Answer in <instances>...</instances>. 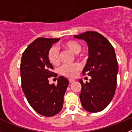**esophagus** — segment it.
Masks as SVG:
<instances>
[{"label": "esophagus", "instance_id": "obj_1", "mask_svg": "<svg viewBox=\"0 0 132 132\" xmlns=\"http://www.w3.org/2000/svg\"><path fill=\"white\" fill-rule=\"evenodd\" d=\"M74 81H75V79H69V82L70 83H71V82H74Z\"/></svg>", "mask_w": 132, "mask_h": 132}]
</instances>
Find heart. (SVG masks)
I'll use <instances>...</instances> for the list:
<instances>
[{"label": "heart", "instance_id": "heart-1", "mask_svg": "<svg viewBox=\"0 0 132 132\" xmlns=\"http://www.w3.org/2000/svg\"><path fill=\"white\" fill-rule=\"evenodd\" d=\"M62 46L67 49L75 54H78L82 50V46L79 42L75 40H69L65 42ZM49 61L53 65H57L60 63L59 52L55 47L53 46L50 49L47 54ZM80 69L79 64H65L60 68V73L67 77L73 78L77 75L78 71Z\"/></svg>", "mask_w": 132, "mask_h": 132}]
</instances>
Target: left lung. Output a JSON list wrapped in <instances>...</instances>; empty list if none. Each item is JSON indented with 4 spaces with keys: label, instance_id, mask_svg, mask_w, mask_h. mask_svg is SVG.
Segmentation results:
<instances>
[{
    "label": "left lung",
    "instance_id": "obj_1",
    "mask_svg": "<svg viewBox=\"0 0 132 132\" xmlns=\"http://www.w3.org/2000/svg\"><path fill=\"white\" fill-rule=\"evenodd\" d=\"M83 39L88 49V58L82 73L91 77L84 83L79 95L82 106L90 112L103 110L112 100L117 85L118 65L115 51L109 41L96 31H88L76 36Z\"/></svg>",
    "mask_w": 132,
    "mask_h": 132
}]
</instances>
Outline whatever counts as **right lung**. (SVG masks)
<instances>
[{"instance_id":"add662e5","label":"right lung","mask_w":132,"mask_h":132,"mask_svg":"<svg viewBox=\"0 0 132 132\" xmlns=\"http://www.w3.org/2000/svg\"><path fill=\"white\" fill-rule=\"evenodd\" d=\"M60 38H39L28 46L22 53L20 63L22 88L30 105L38 114L47 117L56 115L62 110L63 97L69 85L67 79L59 77L57 84L50 85L53 76L52 65L47 54L54 43Z\"/></svg>"}]
</instances>
